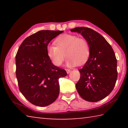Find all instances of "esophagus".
<instances>
[{
	"label": "esophagus",
	"instance_id": "1",
	"mask_svg": "<svg viewBox=\"0 0 128 128\" xmlns=\"http://www.w3.org/2000/svg\"><path fill=\"white\" fill-rule=\"evenodd\" d=\"M66 73H68V74H69V73L71 72V70H70V69H66Z\"/></svg>",
	"mask_w": 128,
	"mask_h": 128
}]
</instances>
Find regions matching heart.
Listing matches in <instances>:
<instances>
[{
  "mask_svg": "<svg viewBox=\"0 0 128 128\" xmlns=\"http://www.w3.org/2000/svg\"><path fill=\"white\" fill-rule=\"evenodd\" d=\"M55 44L47 47V55L56 66H60L66 57L68 66H82L89 59L90 47L88 40L72 34H64L58 36Z\"/></svg>",
  "mask_w": 128,
  "mask_h": 128,
  "instance_id": "obj_1",
  "label": "heart"
}]
</instances>
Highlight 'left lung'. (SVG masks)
<instances>
[{"label": "left lung", "instance_id": "1", "mask_svg": "<svg viewBox=\"0 0 128 128\" xmlns=\"http://www.w3.org/2000/svg\"><path fill=\"white\" fill-rule=\"evenodd\" d=\"M70 32L80 33L90 47L89 59L82 69L76 84L79 95L84 100L96 102L111 92L118 78L115 54L103 36L90 28L77 27Z\"/></svg>", "mask_w": 128, "mask_h": 128}]
</instances>
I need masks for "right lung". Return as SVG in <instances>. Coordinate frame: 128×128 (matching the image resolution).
Returning a JSON list of instances; mask_svg holds the SVG:
<instances>
[{"instance_id": "obj_1", "label": "right lung", "mask_w": 128, "mask_h": 128, "mask_svg": "<svg viewBox=\"0 0 128 128\" xmlns=\"http://www.w3.org/2000/svg\"><path fill=\"white\" fill-rule=\"evenodd\" d=\"M62 32L40 30L26 38L17 51L16 74L19 90L34 105L48 106L59 96V79L67 73L52 63L47 47L52 40Z\"/></svg>"}]
</instances>
